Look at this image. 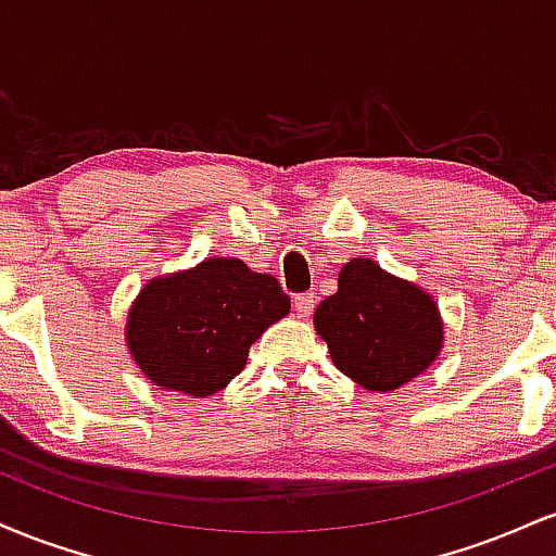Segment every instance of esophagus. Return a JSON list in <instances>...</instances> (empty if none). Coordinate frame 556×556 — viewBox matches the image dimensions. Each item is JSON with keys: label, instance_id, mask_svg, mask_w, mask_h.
Returning <instances> with one entry per match:
<instances>
[{"label": "esophagus", "instance_id": "obj_1", "mask_svg": "<svg viewBox=\"0 0 556 556\" xmlns=\"http://www.w3.org/2000/svg\"><path fill=\"white\" fill-rule=\"evenodd\" d=\"M314 295H311V292H303V295H295L292 298V308H295V314L300 316V318H308L311 316V311H314Z\"/></svg>", "mask_w": 556, "mask_h": 556}]
</instances>
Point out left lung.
I'll return each instance as SVG.
<instances>
[{"label":"left lung","mask_w":556,"mask_h":556,"mask_svg":"<svg viewBox=\"0 0 556 556\" xmlns=\"http://www.w3.org/2000/svg\"><path fill=\"white\" fill-rule=\"evenodd\" d=\"M314 327L331 363L379 394L429 371L444 348L437 300L371 258H350L342 266L337 292L318 303Z\"/></svg>","instance_id":"left-lung-1"}]
</instances>
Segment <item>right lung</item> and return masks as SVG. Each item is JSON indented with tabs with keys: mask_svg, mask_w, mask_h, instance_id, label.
Listing matches in <instances>:
<instances>
[{
	"mask_svg": "<svg viewBox=\"0 0 556 556\" xmlns=\"http://www.w3.org/2000/svg\"><path fill=\"white\" fill-rule=\"evenodd\" d=\"M287 314L290 298L271 274L216 256L149 279L127 311L125 342L154 387L208 397L245 368L251 344Z\"/></svg>",
	"mask_w": 556,
	"mask_h": 556,
	"instance_id": "add662e5",
	"label": "right lung"
}]
</instances>
